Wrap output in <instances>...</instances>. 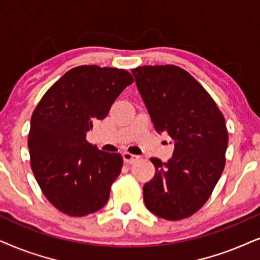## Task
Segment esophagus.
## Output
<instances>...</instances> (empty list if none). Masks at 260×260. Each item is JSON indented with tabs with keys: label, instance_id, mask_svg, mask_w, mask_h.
I'll use <instances>...</instances> for the list:
<instances>
[{
	"label": "esophagus",
	"instance_id": "34e87169",
	"mask_svg": "<svg viewBox=\"0 0 260 260\" xmlns=\"http://www.w3.org/2000/svg\"><path fill=\"white\" fill-rule=\"evenodd\" d=\"M122 157H123V160L128 162V164H132V162L137 161L138 159H139V155L132 154V153H129V152H123Z\"/></svg>",
	"mask_w": 260,
	"mask_h": 260
}]
</instances>
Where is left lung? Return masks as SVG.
I'll return each mask as SVG.
<instances>
[{
	"label": "left lung",
	"instance_id": "obj_1",
	"mask_svg": "<svg viewBox=\"0 0 260 260\" xmlns=\"http://www.w3.org/2000/svg\"><path fill=\"white\" fill-rule=\"evenodd\" d=\"M132 74L155 131L175 143L168 162L151 158L155 175L144 185L145 206L162 219H185L207 202L224 169V117L207 90L181 68L139 67Z\"/></svg>",
	"mask_w": 260,
	"mask_h": 260
}]
</instances>
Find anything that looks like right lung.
Listing matches in <instances>:
<instances>
[{
    "instance_id": "add662e5",
    "label": "right lung",
    "mask_w": 260,
    "mask_h": 260,
    "mask_svg": "<svg viewBox=\"0 0 260 260\" xmlns=\"http://www.w3.org/2000/svg\"><path fill=\"white\" fill-rule=\"evenodd\" d=\"M134 79L126 70L82 65L71 69L43 96L30 117V168L45 197L70 216L95 213L108 202L123 159L86 141Z\"/></svg>"
}]
</instances>
